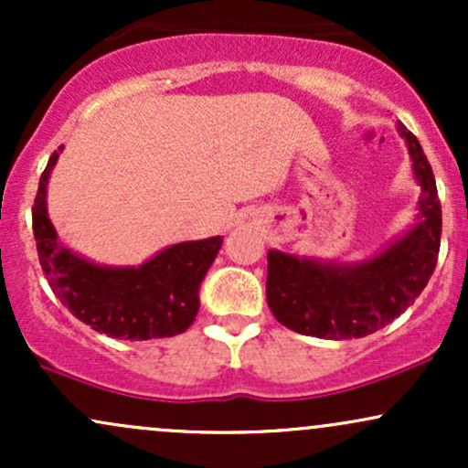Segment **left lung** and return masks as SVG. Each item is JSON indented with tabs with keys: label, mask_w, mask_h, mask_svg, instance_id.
<instances>
[{
	"label": "left lung",
	"mask_w": 468,
	"mask_h": 468,
	"mask_svg": "<svg viewBox=\"0 0 468 468\" xmlns=\"http://www.w3.org/2000/svg\"><path fill=\"white\" fill-rule=\"evenodd\" d=\"M420 185L418 222L385 250L358 264H336L268 250L266 299L275 319L299 335L361 338L380 330L416 302L436 271L442 208L420 143L399 122Z\"/></svg>",
	"instance_id": "obj_1"
}]
</instances>
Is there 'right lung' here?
Returning a JSON list of instances; mask_svg holds the SVG:
<instances>
[{
    "label": "right lung",
    "instance_id": "obj_1",
    "mask_svg": "<svg viewBox=\"0 0 468 468\" xmlns=\"http://www.w3.org/2000/svg\"><path fill=\"white\" fill-rule=\"evenodd\" d=\"M61 149L48 160L32 207V233L52 292L79 321L112 338L147 341L182 335L196 321L200 283L224 239L216 235L180 241L141 266L92 264L58 241L48 218L46 186Z\"/></svg>",
    "mask_w": 468,
    "mask_h": 468
}]
</instances>
